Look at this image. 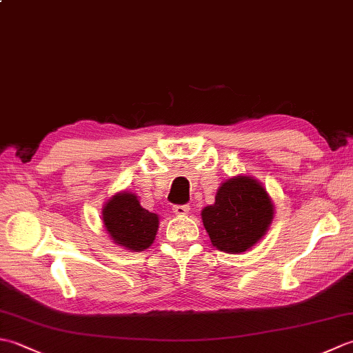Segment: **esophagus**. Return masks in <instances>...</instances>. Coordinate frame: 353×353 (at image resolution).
I'll return each mask as SVG.
<instances>
[{
    "instance_id": "esophagus-1",
    "label": "esophagus",
    "mask_w": 353,
    "mask_h": 353,
    "mask_svg": "<svg viewBox=\"0 0 353 353\" xmlns=\"http://www.w3.org/2000/svg\"><path fill=\"white\" fill-rule=\"evenodd\" d=\"M172 212L179 216H183L190 212V206L188 205H174L172 206Z\"/></svg>"
}]
</instances>
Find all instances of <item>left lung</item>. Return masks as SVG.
Wrapping results in <instances>:
<instances>
[{
	"label": "left lung",
	"mask_w": 353,
	"mask_h": 353,
	"mask_svg": "<svg viewBox=\"0 0 353 353\" xmlns=\"http://www.w3.org/2000/svg\"><path fill=\"white\" fill-rule=\"evenodd\" d=\"M201 220L216 249L239 253L264 236L273 220V205L261 183L238 176L220 186L215 203L201 211Z\"/></svg>",
	"instance_id": "obj_1"
}]
</instances>
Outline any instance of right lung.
<instances>
[{
	"label": "right lung",
	"instance_id": "obj_1",
	"mask_svg": "<svg viewBox=\"0 0 353 353\" xmlns=\"http://www.w3.org/2000/svg\"><path fill=\"white\" fill-rule=\"evenodd\" d=\"M103 223L117 244L139 252L154 241L159 219L142 208L134 194L121 192L104 206Z\"/></svg>",
	"mask_w": 353,
	"mask_h": 353
}]
</instances>
